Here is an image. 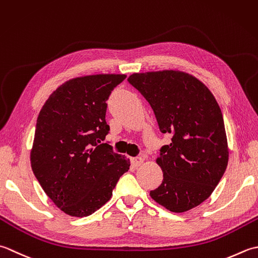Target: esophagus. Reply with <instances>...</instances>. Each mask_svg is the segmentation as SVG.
I'll list each match as a JSON object with an SVG mask.
<instances>
[{
    "label": "esophagus",
    "mask_w": 258,
    "mask_h": 258,
    "mask_svg": "<svg viewBox=\"0 0 258 258\" xmlns=\"http://www.w3.org/2000/svg\"><path fill=\"white\" fill-rule=\"evenodd\" d=\"M144 162V157H135V158H131V165L134 167H138Z\"/></svg>",
    "instance_id": "esophagus-1"
}]
</instances>
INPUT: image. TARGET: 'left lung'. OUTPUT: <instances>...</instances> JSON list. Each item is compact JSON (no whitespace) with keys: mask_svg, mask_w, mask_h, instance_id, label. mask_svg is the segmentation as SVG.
Wrapping results in <instances>:
<instances>
[{"mask_svg":"<svg viewBox=\"0 0 258 258\" xmlns=\"http://www.w3.org/2000/svg\"><path fill=\"white\" fill-rule=\"evenodd\" d=\"M149 102L170 145L157 158L164 179L150 196L172 213L197 207L212 195L228 162L222 110L209 89L186 72L165 70L128 78Z\"/></svg>","mask_w":258,"mask_h":258,"instance_id":"left-lung-1","label":"left lung"}]
</instances>
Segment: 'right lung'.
Segmentation results:
<instances>
[{"label":"right lung","mask_w":258,"mask_h":258,"mask_svg":"<svg viewBox=\"0 0 258 258\" xmlns=\"http://www.w3.org/2000/svg\"><path fill=\"white\" fill-rule=\"evenodd\" d=\"M124 75L71 79L46 100L36 120L31 167L63 213L86 217L112 196L130 162L104 143L107 100Z\"/></svg>","instance_id":"add662e5"}]
</instances>
